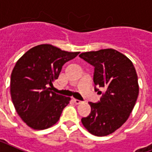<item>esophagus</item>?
<instances>
[{"instance_id":"esophagus-1","label":"esophagus","mask_w":152,"mask_h":152,"mask_svg":"<svg viewBox=\"0 0 152 152\" xmlns=\"http://www.w3.org/2000/svg\"><path fill=\"white\" fill-rule=\"evenodd\" d=\"M73 101L74 103L76 104H80L81 103H82V101H80V100H79V99H73Z\"/></svg>"}]
</instances>
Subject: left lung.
Listing matches in <instances>:
<instances>
[{"mask_svg":"<svg viewBox=\"0 0 152 152\" xmlns=\"http://www.w3.org/2000/svg\"><path fill=\"white\" fill-rule=\"evenodd\" d=\"M79 56L94 66L95 91L102 93L96 86L105 90L100 101L89 102L91 113L81 122L92 135H110L127 121L137 100L135 68L126 56L112 48L83 53Z\"/></svg>","mask_w":152,"mask_h":152,"instance_id":"8db88e82","label":"left lung"}]
</instances>
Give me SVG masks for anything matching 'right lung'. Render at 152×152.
<instances>
[{"label": "right lung", "instance_id": "right-lung-1", "mask_svg": "<svg viewBox=\"0 0 152 152\" xmlns=\"http://www.w3.org/2000/svg\"><path fill=\"white\" fill-rule=\"evenodd\" d=\"M80 52L62 51L52 45H40L26 52L12 69L10 93L21 120L34 130H44L60 120L71 98L51 91L62 67Z\"/></svg>", "mask_w": 152, "mask_h": 152}]
</instances>
